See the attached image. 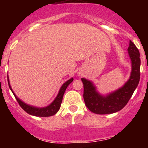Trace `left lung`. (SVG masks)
<instances>
[{
	"label": "left lung",
	"mask_w": 148,
	"mask_h": 148,
	"mask_svg": "<svg viewBox=\"0 0 148 148\" xmlns=\"http://www.w3.org/2000/svg\"><path fill=\"white\" fill-rule=\"evenodd\" d=\"M128 53L131 60L132 70L130 78L125 85L107 95L96 91L92 82L82 78L84 84V100L91 112L96 114H110L124 108L131 98L140 79V53L136 45L130 40Z\"/></svg>",
	"instance_id": "left-lung-1"
}]
</instances>
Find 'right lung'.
Masks as SVG:
<instances>
[{"instance_id":"add662e5","label":"right lung","mask_w":148,"mask_h":148,"mask_svg":"<svg viewBox=\"0 0 148 148\" xmlns=\"http://www.w3.org/2000/svg\"><path fill=\"white\" fill-rule=\"evenodd\" d=\"M7 80L10 89L11 90L12 93L14 94V95H15V99H16L17 101L18 102L19 105L21 107V108L23 110H25L27 113L32 115V116H40V117H48V116H53V115L56 114V113L59 110L60 108H61V102H62L63 96H64L65 90H66L68 85L73 82V78H70V79H69L68 81H66V82L61 86L59 92H58V95H57L56 98L55 99V100L53 101V102L51 103L49 105H48L47 107H45V108H36V107L30 106L29 105V104H27L26 103L23 102L21 100H20V99L17 97L16 95H15V94L14 93V92L12 91V89L11 86H10V80H9V77H8V75Z\"/></svg>"}]
</instances>
